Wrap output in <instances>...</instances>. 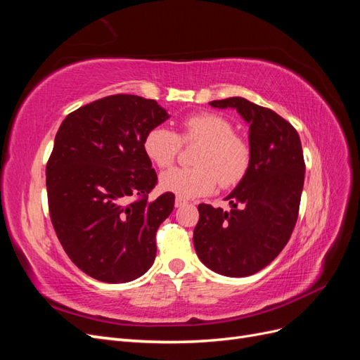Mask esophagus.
Listing matches in <instances>:
<instances>
[{"label":"esophagus","mask_w":360,"mask_h":360,"mask_svg":"<svg viewBox=\"0 0 360 360\" xmlns=\"http://www.w3.org/2000/svg\"><path fill=\"white\" fill-rule=\"evenodd\" d=\"M188 200H184L183 197H177L176 198V207H181V205H186Z\"/></svg>","instance_id":"1"}]
</instances>
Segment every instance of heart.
<instances>
[{
    "label": "heart",
    "mask_w": 360,
    "mask_h": 360,
    "mask_svg": "<svg viewBox=\"0 0 360 360\" xmlns=\"http://www.w3.org/2000/svg\"><path fill=\"white\" fill-rule=\"evenodd\" d=\"M181 143H200L191 168H172L160 176V186L180 197H201L216 189L240 181L250 163V147L234 134V126L219 114L198 112L183 120L181 132L156 126L150 129L143 148L146 156L160 169L176 162Z\"/></svg>",
    "instance_id": "heart-1"
}]
</instances>
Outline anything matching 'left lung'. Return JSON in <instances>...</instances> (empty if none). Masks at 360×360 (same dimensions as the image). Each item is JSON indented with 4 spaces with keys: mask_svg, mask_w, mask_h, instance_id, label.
<instances>
[{
    "mask_svg": "<svg viewBox=\"0 0 360 360\" xmlns=\"http://www.w3.org/2000/svg\"><path fill=\"white\" fill-rule=\"evenodd\" d=\"M210 105L234 108L249 123L250 163L242 181L225 198L230 200V212L198 205L193 246L216 274L249 276L279 255L296 226L304 181L300 138L287 120L243 97Z\"/></svg>",
    "mask_w": 360,
    "mask_h": 360,
    "instance_id": "left-lung-1",
    "label": "left lung"
}]
</instances>
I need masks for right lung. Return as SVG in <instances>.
<instances>
[{
	"mask_svg": "<svg viewBox=\"0 0 360 360\" xmlns=\"http://www.w3.org/2000/svg\"><path fill=\"white\" fill-rule=\"evenodd\" d=\"M169 115L156 101L114 94L70 112L46 165L51 222L84 274L118 284L144 275L174 193L148 201L158 184L143 141Z\"/></svg>",
	"mask_w": 360,
	"mask_h": 360,
	"instance_id": "add662e5",
	"label": "right lung"
}]
</instances>
